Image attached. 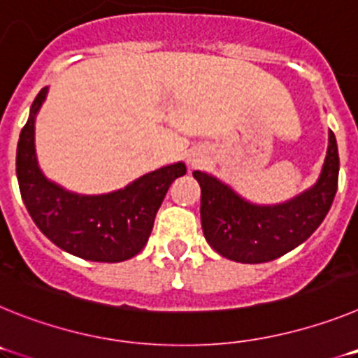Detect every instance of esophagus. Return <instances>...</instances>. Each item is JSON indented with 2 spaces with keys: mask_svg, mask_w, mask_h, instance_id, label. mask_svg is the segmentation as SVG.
Returning <instances> with one entry per match:
<instances>
[{
  "mask_svg": "<svg viewBox=\"0 0 358 358\" xmlns=\"http://www.w3.org/2000/svg\"><path fill=\"white\" fill-rule=\"evenodd\" d=\"M199 163H201V159H199L197 156H192V157H189V164H192V166H197Z\"/></svg>",
  "mask_w": 358,
  "mask_h": 358,
  "instance_id": "obj_1",
  "label": "esophagus"
}]
</instances>
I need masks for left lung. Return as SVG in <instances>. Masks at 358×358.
Returning <instances> with one entry per match:
<instances>
[{
	"label": "left lung",
	"mask_w": 358,
	"mask_h": 358,
	"mask_svg": "<svg viewBox=\"0 0 358 358\" xmlns=\"http://www.w3.org/2000/svg\"><path fill=\"white\" fill-rule=\"evenodd\" d=\"M201 185L204 238L224 258L240 264L276 260L305 242L324 220L339 181V150L328 132V150L314 186L273 206L252 204L210 173L195 170Z\"/></svg>",
	"instance_id": "1"
}]
</instances>
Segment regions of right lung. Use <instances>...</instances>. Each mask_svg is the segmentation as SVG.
<instances>
[{
	"label": "right lung",
	"instance_id": "obj_1",
	"mask_svg": "<svg viewBox=\"0 0 358 358\" xmlns=\"http://www.w3.org/2000/svg\"><path fill=\"white\" fill-rule=\"evenodd\" d=\"M43 87L30 107L19 134L15 173L31 220L57 248L91 262L129 260L145 248L154 218L170 185L186 173L185 163H173L125 188L103 195H78L48 181L36 156V116L46 100Z\"/></svg>",
	"mask_w": 358,
	"mask_h": 358
}]
</instances>
